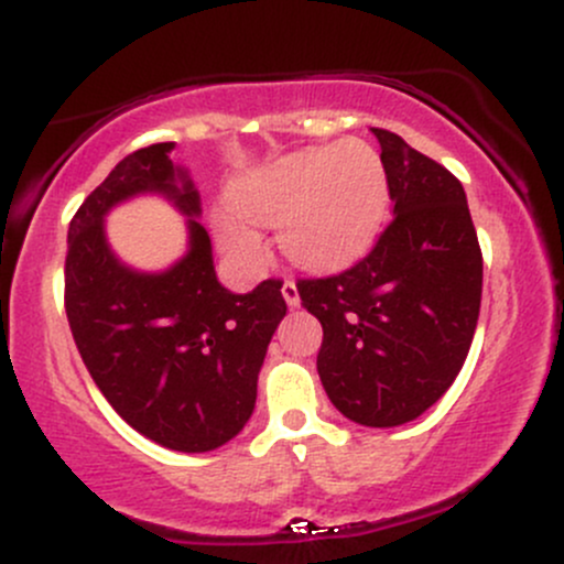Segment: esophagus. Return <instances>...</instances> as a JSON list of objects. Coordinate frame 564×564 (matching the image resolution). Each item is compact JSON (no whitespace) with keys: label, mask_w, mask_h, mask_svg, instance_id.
Instances as JSON below:
<instances>
[{"label":"esophagus","mask_w":564,"mask_h":564,"mask_svg":"<svg viewBox=\"0 0 564 564\" xmlns=\"http://www.w3.org/2000/svg\"><path fill=\"white\" fill-rule=\"evenodd\" d=\"M281 294H283V300H286L289 307H300V304H302V300H300V289H296L294 281L283 283Z\"/></svg>","instance_id":"1"}]
</instances>
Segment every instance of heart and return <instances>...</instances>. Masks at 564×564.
<instances>
[{"mask_svg":"<svg viewBox=\"0 0 564 564\" xmlns=\"http://www.w3.org/2000/svg\"><path fill=\"white\" fill-rule=\"evenodd\" d=\"M232 215H219L217 241L246 268L260 262L251 225L278 228V246L310 270H339L371 249L390 206L384 161L364 140L304 148L249 172L230 187Z\"/></svg>","mask_w":564,"mask_h":564,"instance_id":"b5f03b06","label":"heart"}]
</instances>
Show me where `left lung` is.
Returning a JSON list of instances; mask_svg holds the SVG:
<instances>
[{
    "mask_svg": "<svg viewBox=\"0 0 564 564\" xmlns=\"http://www.w3.org/2000/svg\"><path fill=\"white\" fill-rule=\"evenodd\" d=\"M371 132L394 219L366 260L296 289L323 326L318 373L336 411L364 426H400L435 405L467 360L482 254L462 183L394 132Z\"/></svg>",
    "mask_w": 564,
    "mask_h": 564,
    "instance_id": "8db88e82",
    "label": "left lung"
}]
</instances>
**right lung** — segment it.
<instances>
[{"instance_id": "obj_1", "label": "right lung", "mask_w": 564, "mask_h": 564, "mask_svg": "<svg viewBox=\"0 0 564 564\" xmlns=\"http://www.w3.org/2000/svg\"><path fill=\"white\" fill-rule=\"evenodd\" d=\"M174 142L129 153L68 228L66 315L89 377L124 422L164 448L206 453L254 413L257 379L286 315L281 281L232 294L217 281L200 196ZM164 195L188 219V249L159 274L121 263L105 236L113 205Z\"/></svg>"}]
</instances>
